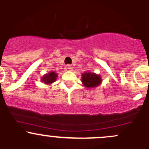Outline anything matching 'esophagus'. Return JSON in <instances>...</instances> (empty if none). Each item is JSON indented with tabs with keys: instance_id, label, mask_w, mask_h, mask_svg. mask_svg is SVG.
<instances>
[{
	"instance_id": "esophagus-1",
	"label": "esophagus",
	"mask_w": 149,
	"mask_h": 149,
	"mask_svg": "<svg viewBox=\"0 0 149 149\" xmlns=\"http://www.w3.org/2000/svg\"><path fill=\"white\" fill-rule=\"evenodd\" d=\"M67 69L68 70H73V66H72L71 65H67Z\"/></svg>"
}]
</instances>
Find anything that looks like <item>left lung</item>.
<instances>
[{
    "instance_id": "8db88e82",
    "label": "left lung",
    "mask_w": 149,
    "mask_h": 149,
    "mask_svg": "<svg viewBox=\"0 0 149 149\" xmlns=\"http://www.w3.org/2000/svg\"><path fill=\"white\" fill-rule=\"evenodd\" d=\"M81 81L84 86L87 88H94L100 85L102 82V78L100 75L94 73L86 72L82 73Z\"/></svg>"
}]
</instances>
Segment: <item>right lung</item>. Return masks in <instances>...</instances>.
<instances>
[{
	"label": "right lung",
	"mask_w": 149,
	"mask_h": 149,
	"mask_svg": "<svg viewBox=\"0 0 149 149\" xmlns=\"http://www.w3.org/2000/svg\"><path fill=\"white\" fill-rule=\"evenodd\" d=\"M57 77H58V74H57L55 72L51 71L49 72L48 74L45 75V76L42 78L41 81L42 82H44V84H51L56 81Z\"/></svg>",
	"instance_id": "add662e5"
}]
</instances>
